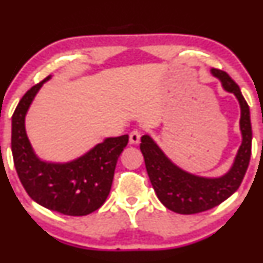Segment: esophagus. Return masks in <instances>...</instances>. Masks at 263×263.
Returning a JSON list of instances; mask_svg holds the SVG:
<instances>
[{
    "label": "esophagus",
    "instance_id": "esophagus-1",
    "mask_svg": "<svg viewBox=\"0 0 263 263\" xmlns=\"http://www.w3.org/2000/svg\"><path fill=\"white\" fill-rule=\"evenodd\" d=\"M140 137H141V136H140V132H139V131H137V130L132 131V132L130 133V144H132V145L139 144Z\"/></svg>",
    "mask_w": 263,
    "mask_h": 263
}]
</instances>
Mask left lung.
Wrapping results in <instances>:
<instances>
[{"label":"left lung","instance_id":"1","mask_svg":"<svg viewBox=\"0 0 263 263\" xmlns=\"http://www.w3.org/2000/svg\"><path fill=\"white\" fill-rule=\"evenodd\" d=\"M211 74L219 80L226 91L235 96L240 105L239 124L242 141L232 166L224 175L204 177L185 172L163 153L152 137H141L140 151L155 194L164 206L181 215L210 210L228 199L241 184L251 159L252 125L247 102L228 73L212 68Z\"/></svg>","mask_w":263,"mask_h":263}]
</instances>
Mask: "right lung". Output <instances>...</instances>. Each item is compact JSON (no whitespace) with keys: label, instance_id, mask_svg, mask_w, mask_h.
Listing matches in <instances>:
<instances>
[{"label":"right lung","instance_id":"obj_1","mask_svg":"<svg viewBox=\"0 0 263 263\" xmlns=\"http://www.w3.org/2000/svg\"><path fill=\"white\" fill-rule=\"evenodd\" d=\"M22 97L11 119V152L17 174L26 193L39 205L67 216H86L105 202L116 163L128 136L110 137L68 162L44 161L34 153L25 131V117L43 84Z\"/></svg>","mask_w":263,"mask_h":263}]
</instances>
